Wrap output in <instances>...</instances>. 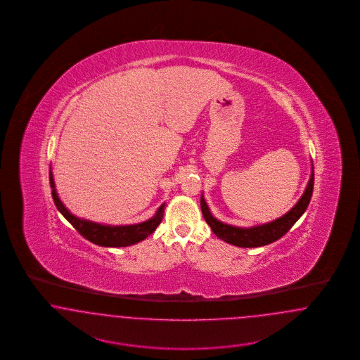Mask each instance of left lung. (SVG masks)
<instances>
[{
  "instance_id": "8db88e82",
  "label": "left lung",
  "mask_w": 360,
  "mask_h": 360,
  "mask_svg": "<svg viewBox=\"0 0 360 360\" xmlns=\"http://www.w3.org/2000/svg\"><path fill=\"white\" fill-rule=\"evenodd\" d=\"M313 184H314V174L311 172L308 188H305V193L302 194V197L300 198V201L294 205V207H291L285 216L276 219L271 223L263 224L259 226L238 228V226H232V225L216 220L212 216L209 207L206 205L205 200L202 197H201V210H202L206 223L212 228L213 233L219 239L224 240L229 244L238 245V247H244V248L262 247V245H267L270 243H274L276 240L281 239L285 233L289 232L291 226L297 223V220L305 213L309 202H310L311 194H313Z\"/></svg>"
}]
</instances>
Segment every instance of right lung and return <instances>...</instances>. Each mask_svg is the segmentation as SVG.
<instances>
[{
    "label": "right lung",
    "instance_id": "1",
    "mask_svg": "<svg viewBox=\"0 0 360 360\" xmlns=\"http://www.w3.org/2000/svg\"><path fill=\"white\" fill-rule=\"evenodd\" d=\"M50 185L52 188V198L53 202L58 207V210L65 216V219L69 221L79 235H82L85 239L101 245V247H127L136 244L139 241L146 239L150 236L156 226L162 221L163 217V209L165 205L160 206L151 220L144 221V223L135 224V225H124V226H110V225H101V224L91 223L81 220L71 214L69 210L60 202L56 190H55V184L52 178V172H50Z\"/></svg>",
    "mask_w": 360,
    "mask_h": 360
}]
</instances>
